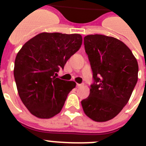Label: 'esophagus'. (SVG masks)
Returning a JSON list of instances; mask_svg holds the SVG:
<instances>
[{"label": "esophagus", "instance_id": "esophagus-1", "mask_svg": "<svg viewBox=\"0 0 146 146\" xmlns=\"http://www.w3.org/2000/svg\"><path fill=\"white\" fill-rule=\"evenodd\" d=\"M83 86V85L80 84V83H77V84H76V86L77 87H81V86Z\"/></svg>", "mask_w": 146, "mask_h": 146}]
</instances>
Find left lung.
Segmentation results:
<instances>
[{"instance_id": "left-lung-1", "label": "left lung", "mask_w": 146, "mask_h": 146, "mask_svg": "<svg viewBox=\"0 0 146 146\" xmlns=\"http://www.w3.org/2000/svg\"><path fill=\"white\" fill-rule=\"evenodd\" d=\"M84 45L95 82L81 104L87 117L105 122L129 102L138 80V63L130 49L116 38L89 35L84 37Z\"/></svg>"}]
</instances>
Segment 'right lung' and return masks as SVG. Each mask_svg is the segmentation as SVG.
Masks as SVG:
<instances>
[{
    "instance_id": "obj_1",
    "label": "right lung",
    "mask_w": 146,
    "mask_h": 146,
    "mask_svg": "<svg viewBox=\"0 0 146 146\" xmlns=\"http://www.w3.org/2000/svg\"><path fill=\"white\" fill-rule=\"evenodd\" d=\"M82 42L80 34L42 33L17 53L13 70L17 91L33 115L49 119L60 112L76 82L57 78L56 73L80 48Z\"/></svg>"
}]
</instances>
